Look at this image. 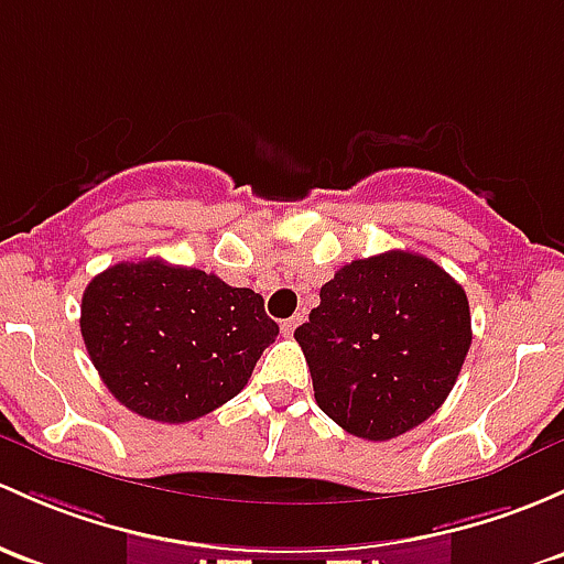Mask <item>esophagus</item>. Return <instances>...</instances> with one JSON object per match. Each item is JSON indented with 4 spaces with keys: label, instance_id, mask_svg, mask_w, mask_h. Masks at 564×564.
Instances as JSON below:
<instances>
[{
    "label": "esophagus",
    "instance_id": "esophagus-1",
    "mask_svg": "<svg viewBox=\"0 0 564 564\" xmlns=\"http://www.w3.org/2000/svg\"><path fill=\"white\" fill-rule=\"evenodd\" d=\"M300 322H302V316H300V313H297V316L286 318V322L281 324V332H283V335H294V329L300 327Z\"/></svg>",
    "mask_w": 564,
    "mask_h": 564
}]
</instances>
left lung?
I'll return each instance as SVG.
<instances>
[{
    "label": "left lung",
    "mask_w": 564,
    "mask_h": 564,
    "mask_svg": "<svg viewBox=\"0 0 564 564\" xmlns=\"http://www.w3.org/2000/svg\"><path fill=\"white\" fill-rule=\"evenodd\" d=\"M297 327L316 402L365 441H391L446 402L470 348L459 283L422 253L387 251L340 267Z\"/></svg>",
    "instance_id": "obj_1"
}]
</instances>
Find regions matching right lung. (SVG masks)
<instances>
[{
    "label": "right lung",
    "instance_id": "right-lung-1",
    "mask_svg": "<svg viewBox=\"0 0 564 564\" xmlns=\"http://www.w3.org/2000/svg\"><path fill=\"white\" fill-rule=\"evenodd\" d=\"M80 335L99 378L142 419L183 424L240 394L278 324L262 294L164 259L118 262L83 292Z\"/></svg>",
    "mask_w": 564,
    "mask_h": 564
}]
</instances>
